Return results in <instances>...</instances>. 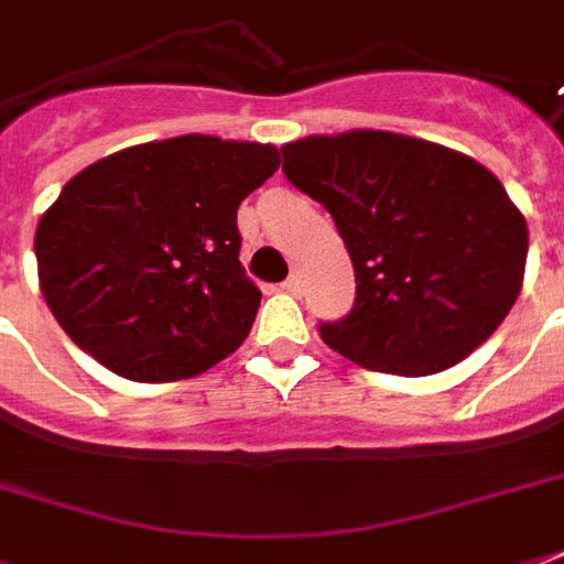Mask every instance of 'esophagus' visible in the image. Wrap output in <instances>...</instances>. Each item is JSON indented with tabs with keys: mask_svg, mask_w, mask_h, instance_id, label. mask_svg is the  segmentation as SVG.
Here are the masks:
<instances>
[{
	"mask_svg": "<svg viewBox=\"0 0 564 564\" xmlns=\"http://www.w3.org/2000/svg\"><path fill=\"white\" fill-rule=\"evenodd\" d=\"M282 288H285L288 294H300V291H303V279L294 273V276H288L285 282H282Z\"/></svg>",
	"mask_w": 564,
	"mask_h": 564,
	"instance_id": "34e87169",
	"label": "esophagus"
}]
</instances>
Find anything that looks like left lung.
I'll return each instance as SVG.
<instances>
[{
    "mask_svg": "<svg viewBox=\"0 0 564 564\" xmlns=\"http://www.w3.org/2000/svg\"><path fill=\"white\" fill-rule=\"evenodd\" d=\"M282 171L324 204L357 297L322 339L357 367L433 376L487 343L523 288L529 231L499 180L463 152L393 131L312 134Z\"/></svg>",
    "mask_w": 564,
    "mask_h": 564,
    "instance_id": "8db88e82",
    "label": "left lung"
}]
</instances>
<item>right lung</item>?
<instances>
[{
    "label": "right lung",
    "instance_id": "obj_1",
    "mask_svg": "<svg viewBox=\"0 0 564 564\" xmlns=\"http://www.w3.org/2000/svg\"><path fill=\"white\" fill-rule=\"evenodd\" d=\"M276 167L270 143L209 134L138 143L84 167L35 231L53 318L131 381L216 367L261 306L240 264L237 207Z\"/></svg>",
    "mask_w": 564,
    "mask_h": 564
}]
</instances>
